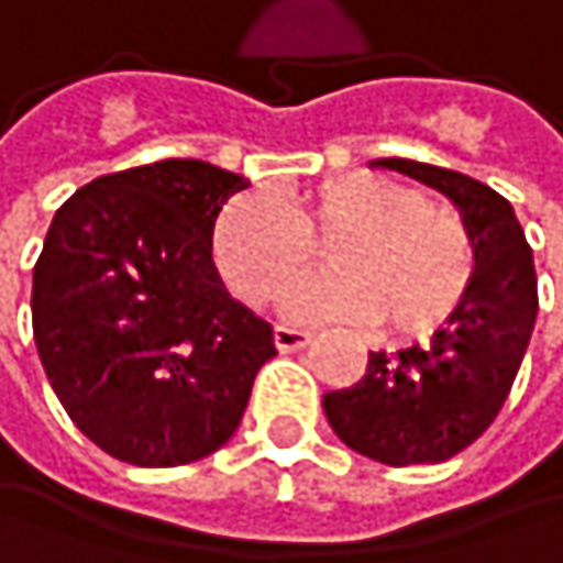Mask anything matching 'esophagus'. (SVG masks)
<instances>
[{
	"label": "esophagus",
	"instance_id": "esophagus-1",
	"mask_svg": "<svg viewBox=\"0 0 563 563\" xmlns=\"http://www.w3.org/2000/svg\"><path fill=\"white\" fill-rule=\"evenodd\" d=\"M314 334L305 328H291V324H275V347L278 351H298L311 341Z\"/></svg>",
	"mask_w": 563,
	"mask_h": 563
}]
</instances>
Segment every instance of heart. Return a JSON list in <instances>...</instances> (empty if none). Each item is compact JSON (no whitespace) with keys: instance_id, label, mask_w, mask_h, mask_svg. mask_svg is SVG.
I'll use <instances>...</instances> for the list:
<instances>
[{"instance_id":"b5f03b06","label":"heart","mask_w":563,"mask_h":563,"mask_svg":"<svg viewBox=\"0 0 563 563\" xmlns=\"http://www.w3.org/2000/svg\"><path fill=\"white\" fill-rule=\"evenodd\" d=\"M331 235L324 268L334 275L288 295L295 321L382 318L398 334H424L471 285L474 249L464 225L411 185L368 172L334 175L278 201H232L212 252L225 285L242 301L265 305L308 272V245Z\"/></svg>"}]
</instances>
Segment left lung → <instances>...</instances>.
Segmentation results:
<instances>
[{"label": "left lung", "instance_id": "left-lung-1", "mask_svg": "<svg viewBox=\"0 0 563 563\" xmlns=\"http://www.w3.org/2000/svg\"><path fill=\"white\" fill-rule=\"evenodd\" d=\"M372 165L401 172L457 208L474 272L428 347L368 351L365 375L351 388L328 391L321 405L351 451L391 467L438 464L487 431L518 378L538 318L534 255L511 201L484 181L411 158Z\"/></svg>", "mask_w": 563, "mask_h": 563}]
</instances>
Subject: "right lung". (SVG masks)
<instances>
[{
    "label": "right lung",
    "mask_w": 563,
    "mask_h": 563,
    "mask_svg": "<svg viewBox=\"0 0 563 563\" xmlns=\"http://www.w3.org/2000/svg\"><path fill=\"white\" fill-rule=\"evenodd\" d=\"M245 175L201 158L92 178L68 198L32 272V334L76 428L139 467L219 451L242 424L272 324L212 262Z\"/></svg>",
    "instance_id": "obj_1"
}]
</instances>
